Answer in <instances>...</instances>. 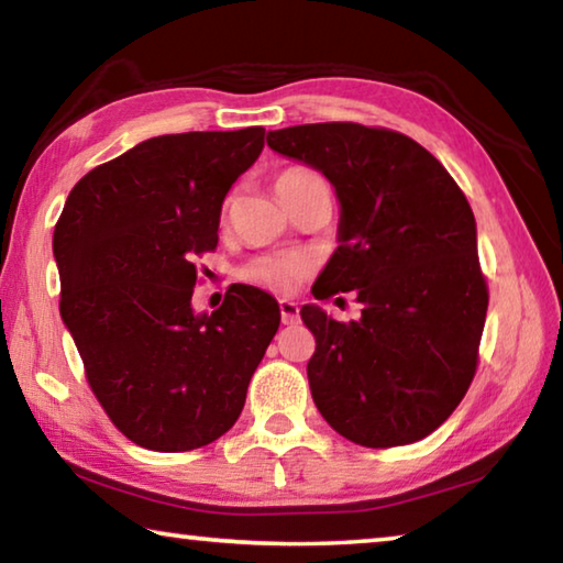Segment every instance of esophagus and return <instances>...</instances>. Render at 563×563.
<instances>
[{
  "mask_svg": "<svg viewBox=\"0 0 563 563\" xmlns=\"http://www.w3.org/2000/svg\"><path fill=\"white\" fill-rule=\"evenodd\" d=\"M280 318L285 325H295L300 318V310H298V302L292 300H280Z\"/></svg>",
  "mask_w": 563,
  "mask_h": 563,
  "instance_id": "obj_1",
  "label": "esophagus"
}]
</instances>
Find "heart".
<instances>
[{
    "label": "heart",
    "mask_w": 563,
    "mask_h": 563,
    "mask_svg": "<svg viewBox=\"0 0 563 563\" xmlns=\"http://www.w3.org/2000/svg\"><path fill=\"white\" fill-rule=\"evenodd\" d=\"M312 176L318 174L310 168H302V166L288 168L275 178V190H278V196H285L292 186H298ZM228 208H231V201L223 203V218L228 213ZM308 273H310V261L305 258V255L275 253V255H261V258H253L251 263H245L241 268V278L251 285H258L263 290L285 295L298 288V285L308 278Z\"/></svg>",
    "instance_id": "obj_1"
}]
</instances>
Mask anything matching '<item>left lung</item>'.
<instances>
[{
    "instance_id": "8db88e82",
    "label": "left lung",
    "mask_w": 563,
    "mask_h": 563,
    "mask_svg": "<svg viewBox=\"0 0 563 563\" xmlns=\"http://www.w3.org/2000/svg\"><path fill=\"white\" fill-rule=\"evenodd\" d=\"M268 146L335 186L340 245L312 292L352 290L362 305L350 322L300 310L316 335L308 379L320 415L373 450L424 440L479 365L489 288L470 201L430 151L393 129L305 123L271 131Z\"/></svg>"
}]
</instances>
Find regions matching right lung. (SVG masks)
<instances>
[{
    "instance_id": "add662e5",
    "label": "right lung",
    "mask_w": 563,
    "mask_h": 563,
    "mask_svg": "<svg viewBox=\"0 0 563 563\" xmlns=\"http://www.w3.org/2000/svg\"><path fill=\"white\" fill-rule=\"evenodd\" d=\"M265 129L166 133L91 168L54 225L59 310L113 427L154 452L211 444L235 424L280 325L275 298L231 285L190 308L196 255L218 245L221 206Z\"/></svg>"
}]
</instances>
